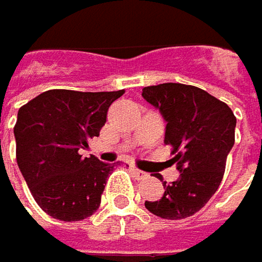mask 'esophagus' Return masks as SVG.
<instances>
[{
	"mask_svg": "<svg viewBox=\"0 0 262 262\" xmlns=\"http://www.w3.org/2000/svg\"><path fill=\"white\" fill-rule=\"evenodd\" d=\"M131 171H133V174H134V176H136L137 179H146V178H147V173L141 171V170L136 168V167H131Z\"/></svg>",
	"mask_w": 262,
	"mask_h": 262,
	"instance_id": "esophagus-1",
	"label": "esophagus"
}]
</instances>
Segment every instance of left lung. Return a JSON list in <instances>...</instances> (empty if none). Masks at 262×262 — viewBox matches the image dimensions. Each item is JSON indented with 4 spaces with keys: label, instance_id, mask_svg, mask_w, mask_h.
<instances>
[{
    "label": "left lung",
    "instance_id": "left-lung-1",
    "mask_svg": "<svg viewBox=\"0 0 262 262\" xmlns=\"http://www.w3.org/2000/svg\"><path fill=\"white\" fill-rule=\"evenodd\" d=\"M141 95L167 122L164 143L173 147L171 161L180 171L176 182L162 183L158 201L144 206L164 219H185L204 207L221 185L234 146L235 116L227 104L191 84L147 86Z\"/></svg>",
    "mask_w": 262,
    "mask_h": 262
}]
</instances>
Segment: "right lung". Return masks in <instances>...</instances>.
I'll use <instances>...</instances> for the list:
<instances>
[{"label": "right lung", "mask_w": 262, "mask_h": 262, "mask_svg": "<svg viewBox=\"0 0 262 262\" xmlns=\"http://www.w3.org/2000/svg\"><path fill=\"white\" fill-rule=\"evenodd\" d=\"M123 92L50 89L19 108L14 125L17 165L47 215L74 222L100 207L115 164L94 155L83 158L80 149L100 136L110 104Z\"/></svg>", "instance_id": "add662e5"}]
</instances>
